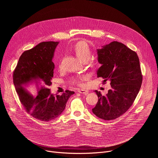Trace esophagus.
I'll return each mask as SVG.
<instances>
[{"mask_svg": "<svg viewBox=\"0 0 158 158\" xmlns=\"http://www.w3.org/2000/svg\"><path fill=\"white\" fill-rule=\"evenodd\" d=\"M78 92L79 93H81V94H84L85 95H87L88 93H89V91H87V90H84V89H79L78 90Z\"/></svg>", "mask_w": 158, "mask_h": 158, "instance_id": "34e87169", "label": "esophagus"}]
</instances>
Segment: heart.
Masks as SVG:
<instances>
[{"label": "heart", "instance_id": "heart-1", "mask_svg": "<svg viewBox=\"0 0 158 158\" xmlns=\"http://www.w3.org/2000/svg\"><path fill=\"white\" fill-rule=\"evenodd\" d=\"M71 50L73 51L76 55L84 62L88 61L91 57L92 51L89 45L85 41H79L74 44L71 47ZM91 62H93L91 60ZM59 67H61V62H59ZM85 78L84 76H73L71 78L69 82L72 84L82 85V83L81 81Z\"/></svg>", "mask_w": 158, "mask_h": 158}]
</instances>
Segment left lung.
Segmentation results:
<instances>
[{
	"label": "left lung",
	"mask_w": 158,
	"mask_h": 158,
	"mask_svg": "<svg viewBox=\"0 0 158 158\" xmlns=\"http://www.w3.org/2000/svg\"><path fill=\"white\" fill-rule=\"evenodd\" d=\"M98 54L102 64L98 77H102L104 83L109 81L111 89L106 96L95 91L99 99L92 110L101 119H115L129 109L139 93L143 81L139 57L136 52L118 41L98 49Z\"/></svg>",
	"instance_id": "left-lung-1"
}]
</instances>
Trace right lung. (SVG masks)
I'll return each instance as SVG.
<instances>
[{
    "instance_id": "right-lung-1",
    "label": "right lung",
    "mask_w": 158,
    "mask_h": 158,
    "mask_svg": "<svg viewBox=\"0 0 158 158\" xmlns=\"http://www.w3.org/2000/svg\"><path fill=\"white\" fill-rule=\"evenodd\" d=\"M59 42H42L20 56L13 72V82L19 101L26 111L42 121L57 118L67 100L74 94L66 90L62 95L51 93L54 64L52 61Z\"/></svg>"
}]
</instances>
